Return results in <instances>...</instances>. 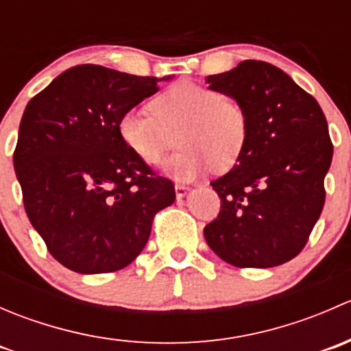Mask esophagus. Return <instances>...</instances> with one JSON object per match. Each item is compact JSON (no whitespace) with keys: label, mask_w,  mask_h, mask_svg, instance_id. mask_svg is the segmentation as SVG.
I'll list each match as a JSON object with an SVG mask.
<instances>
[{"label":"esophagus","mask_w":351,"mask_h":351,"mask_svg":"<svg viewBox=\"0 0 351 351\" xmlns=\"http://www.w3.org/2000/svg\"><path fill=\"white\" fill-rule=\"evenodd\" d=\"M186 192H189V186L183 185V183H176V185H175L176 198H183L186 195Z\"/></svg>","instance_id":"1"}]
</instances>
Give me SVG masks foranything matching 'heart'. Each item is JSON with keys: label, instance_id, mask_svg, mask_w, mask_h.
Instances as JSON below:
<instances>
[{"label": "heart", "instance_id": "1", "mask_svg": "<svg viewBox=\"0 0 351 351\" xmlns=\"http://www.w3.org/2000/svg\"><path fill=\"white\" fill-rule=\"evenodd\" d=\"M153 113L129 110L119 120L125 146L151 166H161L182 144L169 162L173 176L192 180L208 166L231 169L241 159L250 139V115L238 98L217 88L180 81L151 101Z\"/></svg>", "mask_w": 351, "mask_h": 351}]
</instances>
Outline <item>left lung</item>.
I'll return each instance as SVG.
<instances>
[{"mask_svg": "<svg viewBox=\"0 0 351 351\" xmlns=\"http://www.w3.org/2000/svg\"><path fill=\"white\" fill-rule=\"evenodd\" d=\"M207 83L244 105L250 139L238 165L210 183L221 210L205 226V241L232 267L287 263L309 241L326 200V117L313 95L263 61H243Z\"/></svg>", "mask_w": 351, "mask_h": 351, "instance_id": "1", "label": "left lung"}]
</instances>
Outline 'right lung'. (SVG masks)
<instances>
[{"mask_svg":"<svg viewBox=\"0 0 351 351\" xmlns=\"http://www.w3.org/2000/svg\"><path fill=\"white\" fill-rule=\"evenodd\" d=\"M158 77L97 64L59 74L20 122L13 165L23 207L49 253L77 274H110L144 250L175 186L134 154L120 117L159 90Z\"/></svg>","mask_w":351,"mask_h":351,"instance_id":"obj_1","label":"right lung"}]
</instances>
